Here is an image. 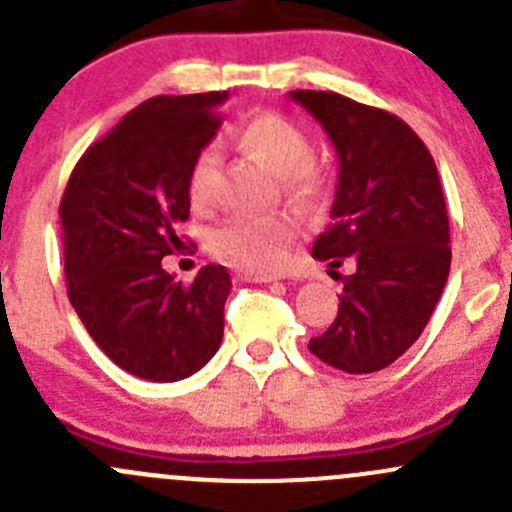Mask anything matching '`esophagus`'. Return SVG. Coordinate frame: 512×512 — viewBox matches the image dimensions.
Here are the masks:
<instances>
[{
  "mask_svg": "<svg viewBox=\"0 0 512 512\" xmlns=\"http://www.w3.org/2000/svg\"><path fill=\"white\" fill-rule=\"evenodd\" d=\"M237 277L245 282H255V285H267V282H275V277L267 275V272H255V270H237Z\"/></svg>",
  "mask_w": 512,
  "mask_h": 512,
  "instance_id": "obj_1",
  "label": "esophagus"
}]
</instances>
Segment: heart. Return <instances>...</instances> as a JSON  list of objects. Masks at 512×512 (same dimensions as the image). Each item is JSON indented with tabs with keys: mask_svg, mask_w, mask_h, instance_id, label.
Returning a JSON list of instances; mask_svg holds the SVG:
<instances>
[{
	"mask_svg": "<svg viewBox=\"0 0 512 512\" xmlns=\"http://www.w3.org/2000/svg\"><path fill=\"white\" fill-rule=\"evenodd\" d=\"M242 151L280 175L287 193H307L317 183L312 143L307 133L280 113H255L237 128ZM218 151L205 146L195 153L188 170V198L195 210H208L218 185ZM297 237V223L287 213L232 215L210 232V250L220 260L245 270H277L287 260L289 245Z\"/></svg>",
	"mask_w": 512,
	"mask_h": 512,
	"instance_id": "b5f03b06",
	"label": "heart"
}]
</instances>
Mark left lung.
<instances>
[{
  "label": "left lung",
  "mask_w": 512,
  "mask_h": 512,
  "mask_svg": "<svg viewBox=\"0 0 512 512\" xmlns=\"http://www.w3.org/2000/svg\"><path fill=\"white\" fill-rule=\"evenodd\" d=\"M339 158L332 225L312 257L344 262L339 312L309 352L347 374L386 369L421 337L448 270L451 235L436 163L409 123L334 91H289Z\"/></svg>",
  "instance_id": "left-lung-1"
}]
</instances>
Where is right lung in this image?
Segmentation results:
<instances>
[{"label":"right lung","instance_id":"obj_1","mask_svg":"<svg viewBox=\"0 0 512 512\" xmlns=\"http://www.w3.org/2000/svg\"><path fill=\"white\" fill-rule=\"evenodd\" d=\"M225 98L143 101L81 156L61 198L71 304L101 352L138 379H188L223 342L225 267L205 265L183 285L160 262L183 245L188 170L218 133Z\"/></svg>","mask_w":512,"mask_h":512}]
</instances>
